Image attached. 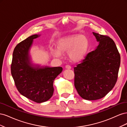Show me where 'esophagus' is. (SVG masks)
<instances>
[{"label": "esophagus", "mask_w": 127, "mask_h": 127, "mask_svg": "<svg viewBox=\"0 0 127 127\" xmlns=\"http://www.w3.org/2000/svg\"><path fill=\"white\" fill-rule=\"evenodd\" d=\"M65 68H66V69H71V67L70 65H68V64L66 65V66H65Z\"/></svg>", "instance_id": "esophagus-1"}]
</instances>
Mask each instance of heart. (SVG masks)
Returning <instances> with one entry per match:
<instances>
[{"label":"heart","mask_w":127,"mask_h":127,"mask_svg":"<svg viewBox=\"0 0 127 127\" xmlns=\"http://www.w3.org/2000/svg\"><path fill=\"white\" fill-rule=\"evenodd\" d=\"M88 48L87 38L84 35H72L60 39L57 43V49L53 55L60 57L61 52H68L69 58L73 61L83 59Z\"/></svg>","instance_id":"obj_1"}]
</instances>
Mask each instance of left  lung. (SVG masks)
<instances>
[{"mask_svg": "<svg viewBox=\"0 0 127 127\" xmlns=\"http://www.w3.org/2000/svg\"><path fill=\"white\" fill-rule=\"evenodd\" d=\"M98 45L74 67V85L79 95L87 100L104 97L116 84L120 55L110 37L93 32Z\"/></svg>", "mask_w": 127, "mask_h": 127, "instance_id": "1", "label": "left lung"}]
</instances>
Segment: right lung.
<instances>
[{"instance_id":"right-lung-1","label":"right lung","mask_w":127,"mask_h":127,"mask_svg":"<svg viewBox=\"0 0 127 127\" xmlns=\"http://www.w3.org/2000/svg\"><path fill=\"white\" fill-rule=\"evenodd\" d=\"M40 36L34 34L18 43L14 50L11 64V74L18 92L39 103L52 97L53 81L63 71L61 67L40 66L32 63L30 49L33 39Z\"/></svg>"}]
</instances>
